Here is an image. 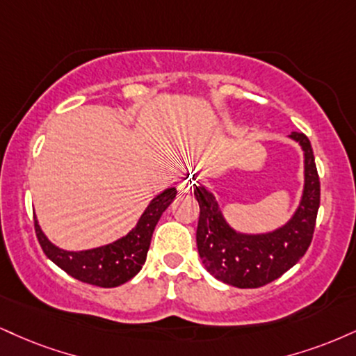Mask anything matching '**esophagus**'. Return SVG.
I'll list each match as a JSON object with an SVG mask.
<instances>
[{"label": "esophagus", "instance_id": "1", "mask_svg": "<svg viewBox=\"0 0 356 356\" xmlns=\"http://www.w3.org/2000/svg\"><path fill=\"white\" fill-rule=\"evenodd\" d=\"M194 186H195V177L194 175H189V177L184 179V181H181V184H179V191L191 192L192 189H194Z\"/></svg>", "mask_w": 356, "mask_h": 356}]
</instances>
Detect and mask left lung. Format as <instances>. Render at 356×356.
I'll use <instances>...</instances> for the list:
<instances>
[{"instance_id":"left-lung-1","label":"left lung","mask_w":356,"mask_h":356,"mask_svg":"<svg viewBox=\"0 0 356 356\" xmlns=\"http://www.w3.org/2000/svg\"><path fill=\"white\" fill-rule=\"evenodd\" d=\"M305 152V189L295 216L282 229L262 235H243L227 225L213 195L195 187L200 213L197 248L209 273L238 289H259L277 280L305 255L315 232L320 207V177L314 149L302 132H292Z\"/></svg>"}]
</instances>
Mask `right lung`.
Here are the masks:
<instances>
[{"instance_id":"obj_1","label":"right lung","mask_w":356,"mask_h":356,"mask_svg":"<svg viewBox=\"0 0 356 356\" xmlns=\"http://www.w3.org/2000/svg\"><path fill=\"white\" fill-rule=\"evenodd\" d=\"M175 187H169L149 204L139 222L126 237L119 238L109 245L83 252H66L53 245L41 232L34 217V230L38 242L49 260L63 268L67 275L84 284L113 289L126 284L143 268L151 245L152 232L159 222L162 212L175 199Z\"/></svg>"}]
</instances>
